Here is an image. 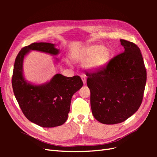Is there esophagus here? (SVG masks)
Masks as SVG:
<instances>
[{
    "label": "esophagus",
    "mask_w": 157,
    "mask_h": 157,
    "mask_svg": "<svg viewBox=\"0 0 157 157\" xmlns=\"http://www.w3.org/2000/svg\"><path fill=\"white\" fill-rule=\"evenodd\" d=\"M81 78L82 79V82L84 83V84H85L86 83V76L84 75H81Z\"/></svg>",
    "instance_id": "1"
}]
</instances>
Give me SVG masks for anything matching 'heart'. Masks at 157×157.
Listing matches in <instances>:
<instances>
[{"mask_svg":"<svg viewBox=\"0 0 157 157\" xmlns=\"http://www.w3.org/2000/svg\"><path fill=\"white\" fill-rule=\"evenodd\" d=\"M109 55L107 49L104 48L101 45H94L90 46L80 52L76 53L74 55V58L78 60H86L90 58L87 65L90 67H97L104 65L107 61Z\"/></svg>","mask_w":157,"mask_h":157,"instance_id":"heart-1","label":"heart"}]
</instances>
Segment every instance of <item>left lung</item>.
<instances>
[{
    "mask_svg": "<svg viewBox=\"0 0 157 157\" xmlns=\"http://www.w3.org/2000/svg\"><path fill=\"white\" fill-rule=\"evenodd\" d=\"M120 42L124 52L86 73L92 115L104 124L125 121L138 111L144 96L146 70L140 50L132 42Z\"/></svg>",
    "mask_w": 157,
    "mask_h": 157,
    "instance_id": "1",
    "label": "left lung"
}]
</instances>
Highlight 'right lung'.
I'll return each mask as SVG.
<instances>
[{"mask_svg": "<svg viewBox=\"0 0 157 157\" xmlns=\"http://www.w3.org/2000/svg\"><path fill=\"white\" fill-rule=\"evenodd\" d=\"M30 51L52 55L59 54L55 44L34 42L21 48L15 59L12 76L13 92L23 115L31 122L43 128L63 125L67 119L72 96L83 86L80 77H65L56 74L51 81L42 85H33L23 75L24 56Z\"/></svg>", "mask_w": 157, "mask_h": 157, "instance_id": "right-lung-1", "label": "right lung"}]
</instances>
